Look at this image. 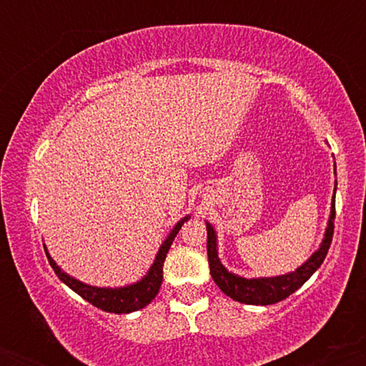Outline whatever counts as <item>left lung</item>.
Wrapping results in <instances>:
<instances>
[{"instance_id": "left-lung-1", "label": "left lung", "mask_w": 366, "mask_h": 366, "mask_svg": "<svg viewBox=\"0 0 366 366\" xmlns=\"http://www.w3.org/2000/svg\"><path fill=\"white\" fill-rule=\"evenodd\" d=\"M337 184V182H335ZM334 220H335V199L332 201V213L329 227H327L325 239H323L320 249L315 253L312 258L308 259L305 264H301L296 272L287 275L274 277V279H242V277L232 275L222 267L220 259L217 254V237L213 232L212 225L207 224L208 230V263H209V272H212L213 280L220 287V291L227 294L232 300L239 301V303L244 305H275L279 301L289 297L294 291L303 285L306 280L312 277L317 268L320 267L325 259L327 253H329V247L332 242V236H334Z\"/></svg>"}]
</instances>
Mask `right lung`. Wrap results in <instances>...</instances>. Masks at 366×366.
Here are the masks:
<instances>
[{
  "label": "right lung",
  "mask_w": 366,
  "mask_h": 366,
  "mask_svg": "<svg viewBox=\"0 0 366 366\" xmlns=\"http://www.w3.org/2000/svg\"><path fill=\"white\" fill-rule=\"evenodd\" d=\"M186 220L187 217L175 225V229L172 230L169 239H167V241L162 244V247H159L157 259H154L153 267L149 268L148 275H146L141 282L129 285V287H122V289L91 287V285L79 282V280H75L72 277L66 275L65 272H61L60 268L56 267V263L53 262L51 256L48 253H46V256H48V262L51 264L54 274L58 275V279H60L63 284L69 285L74 292H77L82 300L87 301V303H91L92 306H96V308L103 310V312H108V313L120 315V313L137 312V310L144 308L146 305H149L151 301L154 300V296L158 294L159 285H162V280H163V262H165V256L169 253L175 236L179 234L180 227H182V224Z\"/></svg>",
  "instance_id": "obj_1"
}]
</instances>
